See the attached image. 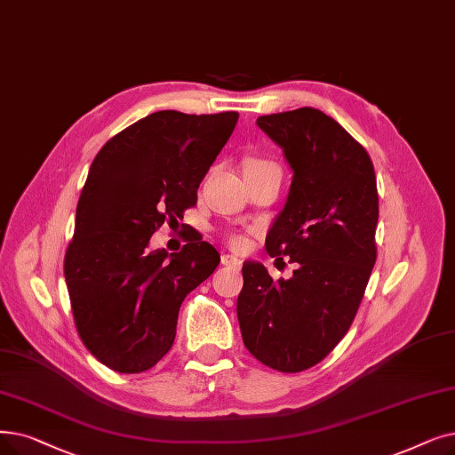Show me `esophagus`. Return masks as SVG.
<instances>
[{
  "mask_svg": "<svg viewBox=\"0 0 455 455\" xmlns=\"http://www.w3.org/2000/svg\"><path fill=\"white\" fill-rule=\"evenodd\" d=\"M221 264L223 266H232V267H242V260L238 259V256H234V254H223L221 256Z\"/></svg>",
  "mask_w": 455,
  "mask_h": 455,
  "instance_id": "esophagus-1",
  "label": "esophagus"
}]
</instances>
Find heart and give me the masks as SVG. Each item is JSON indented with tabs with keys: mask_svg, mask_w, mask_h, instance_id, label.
<instances>
[{
	"mask_svg": "<svg viewBox=\"0 0 455 455\" xmlns=\"http://www.w3.org/2000/svg\"><path fill=\"white\" fill-rule=\"evenodd\" d=\"M260 165H271V164L262 162V160H252V162H249L247 167H260ZM232 243H234L235 247H242V245H245V238H243V235H234Z\"/></svg>",
	"mask_w": 455,
	"mask_h": 455,
	"instance_id": "b5f03b06",
	"label": "heart"
}]
</instances>
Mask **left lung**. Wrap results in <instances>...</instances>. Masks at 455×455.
Here are the masks:
<instances>
[{
	"mask_svg": "<svg viewBox=\"0 0 455 455\" xmlns=\"http://www.w3.org/2000/svg\"><path fill=\"white\" fill-rule=\"evenodd\" d=\"M256 124L293 171L266 251L295 269L273 281L260 262H245L238 322L251 355L295 373L323 361L359 310L378 256V184L364 147L320 109L264 115Z\"/></svg>",
	"mask_w": 455,
	"mask_h": 455,
	"instance_id": "obj_1",
	"label": "left lung"
}]
</instances>
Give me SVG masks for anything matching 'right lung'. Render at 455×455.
<instances>
[{
	"instance_id": "1",
	"label": "right lung",
	"mask_w": 455,
	"mask_h": 455,
	"mask_svg": "<svg viewBox=\"0 0 455 455\" xmlns=\"http://www.w3.org/2000/svg\"><path fill=\"white\" fill-rule=\"evenodd\" d=\"M238 116L156 111L96 154L76 208L65 281L77 334L108 368L140 373L162 361L186 295L220 264L196 234L171 254L148 242L196 204Z\"/></svg>"
}]
</instances>
